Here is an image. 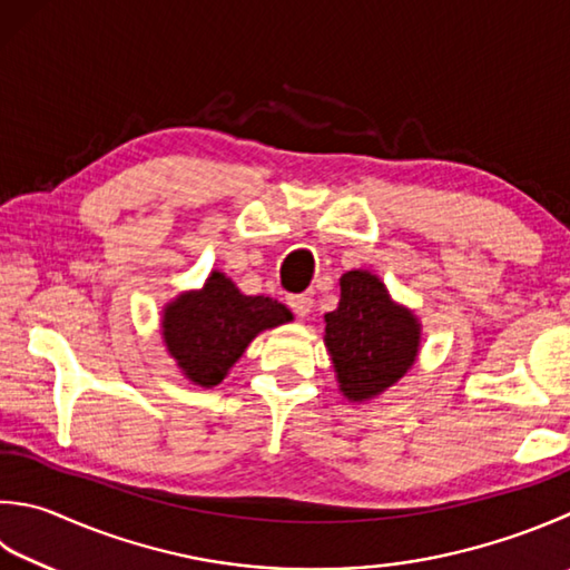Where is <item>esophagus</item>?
Segmentation results:
<instances>
[{"instance_id":"1","label":"esophagus","mask_w":570,"mask_h":570,"mask_svg":"<svg viewBox=\"0 0 570 570\" xmlns=\"http://www.w3.org/2000/svg\"><path fill=\"white\" fill-rule=\"evenodd\" d=\"M287 305L297 317H307L309 309H313V297H309V295H289Z\"/></svg>"}]
</instances>
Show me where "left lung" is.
Instances as JSON below:
<instances>
[{"label": "left lung", "mask_w": 570, "mask_h": 570, "mask_svg": "<svg viewBox=\"0 0 570 570\" xmlns=\"http://www.w3.org/2000/svg\"><path fill=\"white\" fill-rule=\"evenodd\" d=\"M422 325L367 271L340 277V305L325 315V347L340 392L367 402L400 382L419 354Z\"/></svg>", "instance_id": "8db88e82"}]
</instances>
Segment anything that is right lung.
<instances>
[{
	"label": "right lung",
	"instance_id": "obj_1",
	"mask_svg": "<svg viewBox=\"0 0 570 570\" xmlns=\"http://www.w3.org/2000/svg\"><path fill=\"white\" fill-rule=\"evenodd\" d=\"M293 320L273 297L243 295L230 277L213 271L200 289L164 307L160 335L178 370L198 386H216L263 330Z\"/></svg>",
	"mask_w": 570,
	"mask_h": 570
}]
</instances>
